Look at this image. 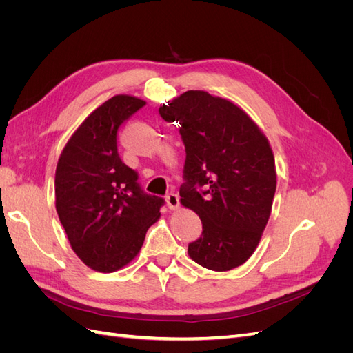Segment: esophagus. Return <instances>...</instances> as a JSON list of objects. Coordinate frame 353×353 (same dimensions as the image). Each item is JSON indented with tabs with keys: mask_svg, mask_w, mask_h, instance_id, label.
Segmentation results:
<instances>
[{
	"mask_svg": "<svg viewBox=\"0 0 353 353\" xmlns=\"http://www.w3.org/2000/svg\"><path fill=\"white\" fill-rule=\"evenodd\" d=\"M166 205L169 209H178L179 208V197L176 193H168L166 194Z\"/></svg>",
	"mask_w": 353,
	"mask_h": 353,
	"instance_id": "esophagus-1",
	"label": "esophagus"
}]
</instances>
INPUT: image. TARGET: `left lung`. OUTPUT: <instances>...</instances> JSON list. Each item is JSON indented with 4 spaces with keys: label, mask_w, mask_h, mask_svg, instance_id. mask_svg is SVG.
I'll return each mask as SVG.
<instances>
[{
    "label": "left lung",
    "mask_w": 353,
    "mask_h": 353,
    "mask_svg": "<svg viewBox=\"0 0 353 353\" xmlns=\"http://www.w3.org/2000/svg\"><path fill=\"white\" fill-rule=\"evenodd\" d=\"M159 113L179 123L181 203L203 225L188 244L190 258L212 271L237 268L253 254L271 215L276 174L268 140L239 105L205 91L181 94Z\"/></svg>",
    "instance_id": "1"
}]
</instances>
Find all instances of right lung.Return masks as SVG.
<instances>
[{
    "mask_svg": "<svg viewBox=\"0 0 353 353\" xmlns=\"http://www.w3.org/2000/svg\"><path fill=\"white\" fill-rule=\"evenodd\" d=\"M145 101L114 95L70 137L56 169V209L73 252L90 268L113 272L140 252L165 199L147 194L117 153V132Z\"/></svg>",
    "mask_w": 353,
    "mask_h": 353,
    "instance_id": "obj_1",
    "label": "right lung"
}]
</instances>
